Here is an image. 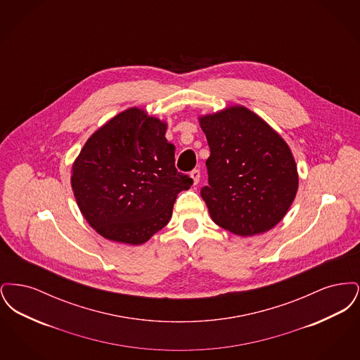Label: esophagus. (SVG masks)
<instances>
[{
    "instance_id": "1",
    "label": "esophagus",
    "mask_w": 360,
    "mask_h": 360,
    "mask_svg": "<svg viewBox=\"0 0 360 360\" xmlns=\"http://www.w3.org/2000/svg\"><path fill=\"white\" fill-rule=\"evenodd\" d=\"M200 170H193V172H190V178H191V181H193V185H197L198 182H200Z\"/></svg>"
}]
</instances>
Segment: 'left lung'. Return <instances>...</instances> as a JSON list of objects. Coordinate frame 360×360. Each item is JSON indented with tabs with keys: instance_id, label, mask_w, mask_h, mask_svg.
Returning a JSON list of instances; mask_svg holds the SVG:
<instances>
[{
	"instance_id": "obj_1",
	"label": "left lung",
	"mask_w": 360,
	"mask_h": 360,
	"mask_svg": "<svg viewBox=\"0 0 360 360\" xmlns=\"http://www.w3.org/2000/svg\"><path fill=\"white\" fill-rule=\"evenodd\" d=\"M210 156L209 185L201 197L212 220L241 238L274 228L298 190L290 147L257 113L243 105L198 116Z\"/></svg>"
}]
</instances>
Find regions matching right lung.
<instances>
[{"instance_id": "1", "label": "right lung", "mask_w": 360, "mask_h": 360, "mask_svg": "<svg viewBox=\"0 0 360 360\" xmlns=\"http://www.w3.org/2000/svg\"><path fill=\"white\" fill-rule=\"evenodd\" d=\"M167 122L132 106L87 139L71 167V188L103 238L140 245L166 226L176 195L193 181L175 169Z\"/></svg>"}]
</instances>
